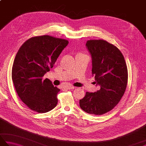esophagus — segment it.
<instances>
[{
	"label": "esophagus",
	"instance_id": "esophagus-1",
	"mask_svg": "<svg viewBox=\"0 0 146 146\" xmlns=\"http://www.w3.org/2000/svg\"><path fill=\"white\" fill-rule=\"evenodd\" d=\"M76 87L75 86H73V85H67L66 86V88L67 89H74V88H75Z\"/></svg>",
	"mask_w": 146,
	"mask_h": 146
}]
</instances>
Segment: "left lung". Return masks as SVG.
I'll use <instances>...</instances> for the list:
<instances>
[{
  "mask_svg": "<svg viewBox=\"0 0 146 146\" xmlns=\"http://www.w3.org/2000/svg\"><path fill=\"white\" fill-rule=\"evenodd\" d=\"M86 46L92 55L94 83L100 89L86 92L80 106L86 113L100 115L112 110L123 97L127 84V67L121 51L105 40H88Z\"/></svg>",
  "mask_w": 146,
  "mask_h": 146,
  "instance_id": "obj_1",
  "label": "left lung"
}]
</instances>
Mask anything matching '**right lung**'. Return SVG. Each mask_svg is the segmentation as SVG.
<instances>
[{
  "mask_svg": "<svg viewBox=\"0 0 146 146\" xmlns=\"http://www.w3.org/2000/svg\"><path fill=\"white\" fill-rule=\"evenodd\" d=\"M68 44L66 39L44 35L29 38L19 49L12 79L18 96L31 110L46 113L56 106L60 90L42 76L53 67Z\"/></svg>",
  "mask_w": 146,
  "mask_h": 146,
  "instance_id": "right-lung-1",
  "label": "right lung"
}]
</instances>
